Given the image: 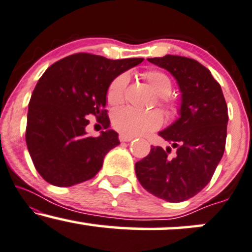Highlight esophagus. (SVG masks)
<instances>
[{
    "label": "esophagus",
    "instance_id": "1",
    "mask_svg": "<svg viewBox=\"0 0 252 252\" xmlns=\"http://www.w3.org/2000/svg\"><path fill=\"white\" fill-rule=\"evenodd\" d=\"M118 138H120L121 142H130L134 137H131V136H126V135L121 134L120 136H118Z\"/></svg>",
    "mask_w": 252,
    "mask_h": 252
}]
</instances>
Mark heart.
<instances>
[{
  "instance_id": "heart-1",
  "label": "heart",
  "mask_w": 252,
  "mask_h": 252,
  "mask_svg": "<svg viewBox=\"0 0 252 252\" xmlns=\"http://www.w3.org/2000/svg\"><path fill=\"white\" fill-rule=\"evenodd\" d=\"M144 78L159 96L158 104L164 110L166 116L174 117L177 114L178 107L175 101L168 97L172 88L170 77L162 71L149 70L144 72ZM128 81L126 74L118 75L111 81L107 90V102L109 104L115 107L123 102ZM162 115L158 111H138L129 107L117 109L111 115L114 129L131 137L158 129L162 126Z\"/></svg>"
}]
</instances>
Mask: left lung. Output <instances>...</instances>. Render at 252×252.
<instances>
[{"label": "left lung", "mask_w": 252, "mask_h": 252, "mask_svg": "<svg viewBox=\"0 0 252 252\" xmlns=\"http://www.w3.org/2000/svg\"><path fill=\"white\" fill-rule=\"evenodd\" d=\"M177 80L182 93L181 117L159 132L175 148L151 145L135 171L147 191L166 202L191 198L211 181L226 141L228 105L210 70L196 60L165 55L148 59Z\"/></svg>", "instance_id": "left-lung-1"}]
</instances>
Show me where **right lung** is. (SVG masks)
Listing matches in <instances>:
<instances>
[{"label":"right lung","mask_w":252,"mask_h":252,"mask_svg":"<svg viewBox=\"0 0 252 252\" xmlns=\"http://www.w3.org/2000/svg\"><path fill=\"white\" fill-rule=\"evenodd\" d=\"M142 61L78 53L45 70L30 98L26 129L30 157L44 181L71 187L99 171L108 151L120 144L117 132L108 129V87ZM92 116L106 129L98 138L86 136L87 118Z\"/></svg>","instance_id":"add662e5"}]
</instances>
